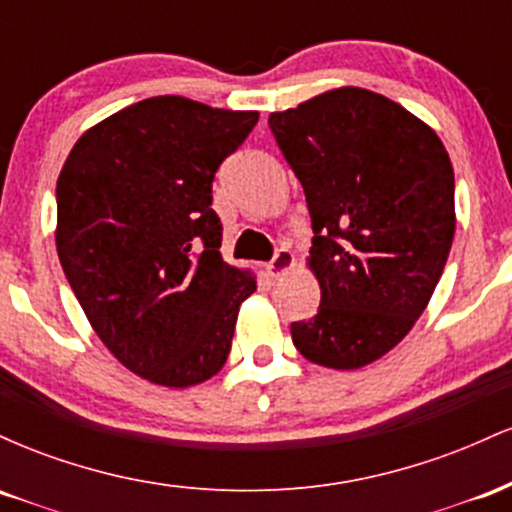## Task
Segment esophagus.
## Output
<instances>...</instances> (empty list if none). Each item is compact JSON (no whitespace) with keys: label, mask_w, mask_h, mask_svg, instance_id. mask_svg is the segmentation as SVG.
<instances>
[{"label":"esophagus","mask_w":512,"mask_h":512,"mask_svg":"<svg viewBox=\"0 0 512 512\" xmlns=\"http://www.w3.org/2000/svg\"><path fill=\"white\" fill-rule=\"evenodd\" d=\"M291 267H293V252L286 248H279L274 252L272 262L267 264V272L272 276H281L284 272H289Z\"/></svg>","instance_id":"34e87169"}]
</instances>
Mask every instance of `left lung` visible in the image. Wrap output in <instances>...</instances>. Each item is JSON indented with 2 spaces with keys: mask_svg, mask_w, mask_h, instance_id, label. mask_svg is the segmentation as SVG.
<instances>
[{
  "mask_svg": "<svg viewBox=\"0 0 512 512\" xmlns=\"http://www.w3.org/2000/svg\"><path fill=\"white\" fill-rule=\"evenodd\" d=\"M301 180L320 308L291 322L296 349L354 370L404 339L431 301L455 236V173L443 142L402 105L337 88L269 115Z\"/></svg>",
  "mask_w": 512,
  "mask_h": 512,
  "instance_id": "obj_1",
  "label": "left lung"
}]
</instances>
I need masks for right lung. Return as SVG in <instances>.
I'll return each instance as SVG.
<instances>
[{
	"instance_id": "obj_1",
	"label": "right lung",
	"mask_w": 512,
	"mask_h": 512,
	"mask_svg": "<svg viewBox=\"0 0 512 512\" xmlns=\"http://www.w3.org/2000/svg\"><path fill=\"white\" fill-rule=\"evenodd\" d=\"M180 96L91 127L57 180V255L101 342L132 373L190 387L231 351L257 281L221 260L216 170L257 125Z\"/></svg>"
}]
</instances>
